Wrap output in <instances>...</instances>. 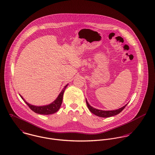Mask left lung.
I'll use <instances>...</instances> for the list:
<instances>
[{
	"mask_svg": "<svg viewBox=\"0 0 155 155\" xmlns=\"http://www.w3.org/2000/svg\"><path fill=\"white\" fill-rule=\"evenodd\" d=\"M86 103H87V106H88L89 110H90V111L92 112L95 115H96L97 116H99V117H109L113 116H115L116 114H118L119 113H120L122 111L125 109V107L128 104H127L126 105H125L122 107L119 108V109H117V110H102L97 109L94 108L93 107H92L89 104L88 101L87 100V99H86Z\"/></svg>",
	"mask_w": 155,
	"mask_h": 155,
	"instance_id": "8db88e82",
	"label": "left lung"
}]
</instances>
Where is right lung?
I'll return each mask as SVG.
<instances>
[{
	"mask_svg": "<svg viewBox=\"0 0 155 155\" xmlns=\"http://www.w3.org/2000/svg\"><path fill=\"white\" fill-rule=\"evenodd\" d=\"M68 84L66 85L64 88L63 89V90L61 91V92L59 94L58 96L57 97V98L51 104H48V105H45V106H34V105H31L29 103H28L22 97L21 95L20 97L24 100V101L27 104V105L30 107V109L31 110L33 111L34 112L38 113V114H45V115H48V114H51L53 113H56L57 111L58 110L61 106L62 104V101H63V94L64 92V91L67 88V85Z\"/></svg>",
	"mask_w": 155,
	"mask_h": 155,
	"instance_id": "right-lung-1",
	"label": "right lung"
}]
</instances>
